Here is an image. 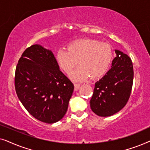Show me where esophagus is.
Segmentation results:
<instances>
[{"mask_svg":"<svg viewBox=\"0 0 150 150\" xmlns=\"http://www.w3.org/2000/svg\"><path fill=\"white\" fill-rule=\"evenodd\" d=\"M79 87H80V84H77V83L74 84V90H75V91H77V90L79 89Z\"/></svg>","mask_w":150,"mask_h":150,"instance_id":"1","label":"esophagus"}]
</instances>
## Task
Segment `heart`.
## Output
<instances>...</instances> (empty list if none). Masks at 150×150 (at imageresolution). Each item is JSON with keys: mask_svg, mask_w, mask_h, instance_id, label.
<instances>
[{"mask_svg": "<svg viewBox=\"0 0 150 150\" xmlns=\"http://www.w3.org/2000/svg\"><path fill=\"white\" fill-rule=\"evenodd\" d=\"M112 51L107 43H100L92 39H80L69 43L67 50L60 48L56 53V60L60 68L69 74L77 64L79 67L70 74L75 82L85 81L91 76L98 79L107 71L111 62Z\"/></svg>", "mask_w": 150, "mask_h": 150, "instance_id": "1", "label": "heart"}]
</instances>
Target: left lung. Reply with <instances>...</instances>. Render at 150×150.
Instances as JSON below:
<instances>
[{
  "instance_id": "1",
  "label": "left lung",
  "mask_w": 150,
  "mask_h": 150,
  "mask_svg": "<svg viewBox=\"0 0 150 150\" xmlns=\"http://www.w3.org/2000/svg\"><path fill=\"white\" fill-rule=\"evenodd\" d=\"M117 57L105 76L95 84L90 106L94 113L109 117L124 107L132 91L134 71L128 55L115 50Z\"/></svg>"
}]
</instances>
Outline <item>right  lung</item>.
<instances>
[{
    "instance_id": "add662e5",
    "label": "right lung",
    "mask_w": 150,
    "mask_h": 150,
    "mask_svg": "<svg viewBox=\"0 0 150 150\" xmlns=\"http://www.w3.org/2000/svg\"><path fill=\"white\" fill-rule=\"evenodd\" d=\"M74 88L52 51L35 44L22 53L16 69L15 89L22 105L37 120L46 124L61 120Z\"/></svg>"
}]
</instances>
